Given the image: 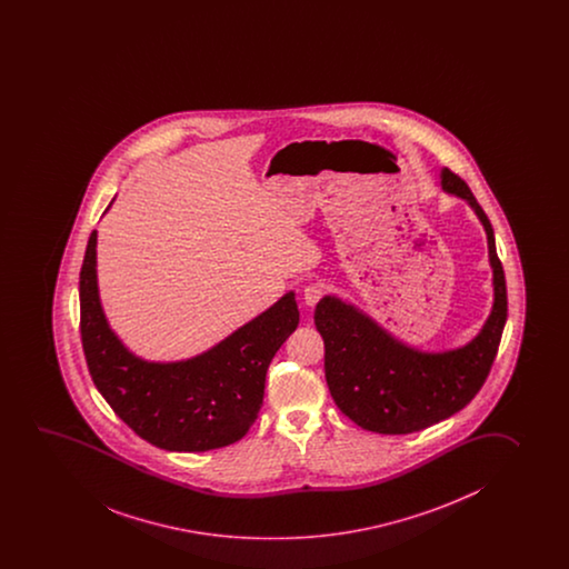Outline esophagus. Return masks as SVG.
<instances>
[{
    "instance_id": "34e87169",
    "label": "esophagus",
    "mask_w": 569,
    "mask_h": 569,
    "mask_svg": "<svg viewBox=\"0 0 569 569\" xmlns=\"http://www.w3.org/2000/svg\"><path fill=\"white\" fill-rule=\"evenodd\" d=\"M325 286L322 283H309V286H306V289H303V299H306V303L309 307L317 306L319 301H321L322 296H325Z\"/></svg>"
}]
</instances>
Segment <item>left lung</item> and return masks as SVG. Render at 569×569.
<instances>
[{
  "label": "left lung",
  "mask_w": 569,
  "mask_h": 569,
  "mask_svg": "<svg viewBox=\"0 0 569 569\" xmlns=\"http://www.w3.org/2000/svg\"><path fill=\"white\" fill-rule=\"evenodd\" d=\"M442 188L466 199L478 213L493 268V311L470 345L429 355L397 342L337 297H322L315 309L330 396L348 419L379 435L429 429L470 403L491 371L507 321V286L493 227L468 183L450 168L442 170Z\"/></svg>",
  "instance_id": "obj_1"
}]
</instances>
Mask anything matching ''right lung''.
<instances>
[{"label": "right lung", "instance_id": "right-lung-1", "mask_svg": "<svg viewBox=\"0 0 569 569\" xmlns=\"http://www.w3.org/2000/svg\"><path fill=\"white\" fill-rule=\"evenodd\" d=\"M98 232L80 270V335L99 393L124 425L157 448L207 452L247 435L262 407L266 371L299 325L296 296L281 297L206 355L186 362H144L109 329L96 278Z\"/></svg>", "mask_w": 569, "mask_h": 569}]
</instances>
